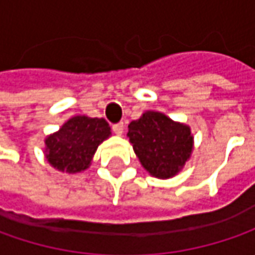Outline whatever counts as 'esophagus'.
Wrapping results in <instances>:
<instances>
[{
  "label": "esophagus",
  "instance_id": "esophagus-1",
  "mask_svg": "<svg viewBox=\"0 0 255 255\" xmlns=\"http://www.w3.org/2000/svg\"><path fill=\"white\" fill-rule=\"evenodd\" d=\"M112 129H113V132L116 133V134H119V136H121V134L123 133V129H125V125H123V122L116 123V125H113Z\"/></svg>",
  "mask_w": 255,
  "mask_h": 255
}]
</instances>
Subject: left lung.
<instances>
[{"label": "left lung", "instance_id": "left-lung-1", "mask_svg": "<svg viewBox=\"0 0 255 255\" xmlns=\"http://www.w3.org/2000/svg\"><path fill=\"white\" fill-rule=\"evenodd\" d=\"M128 137L143 167L159 179L176 176L193 152L190 128L154 111L129 123Z\"/></svg>", "mask_w": 255, "mask_h": 255}]
</instances>
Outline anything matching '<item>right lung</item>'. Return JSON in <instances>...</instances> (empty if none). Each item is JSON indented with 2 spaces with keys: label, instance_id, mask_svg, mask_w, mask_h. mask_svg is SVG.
<instances>
[{
  "label": "right lung",
  "instance_id": "right-lung-1",
  "mask_svg": "<svg viewBox=\"0 0 255 255\" xmlns=\"http://www.w3.org/2000/svg\"><path fill=\"white\" fill-rule=\"evenodd\" d=\"M109 136L111 128L102 118L74 116L45 139V157L59 171L86 170L98 146Z\"/></svg>",
  "mask_w": 255,
  "mask_h": 255
}]
</instances>
